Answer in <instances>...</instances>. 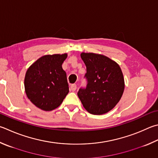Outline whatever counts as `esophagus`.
I'll return each mask as SVG.
<instances>
[{
  "mask_svg": "<svg viewBox=\"0 0 158 158\" xmlns=\"http://www.w3.org/2000/svg\"><path fill=\"white\" fill-rule=\"evenodd\" d=\"M76 89H77V85H76L75 84H72V85H70V90H71L72 91H73V92L75 91Z\"/></svg>",
  "mask_w": 158,
  "mask_h": 158,
  "instance_id": "34e87169",
  "label": "esophagus"
}]
</instances>
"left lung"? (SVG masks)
Segmentation results:
<instances>
[{"label": "left lung", "mask_w": 158, "mask_h": 158, "mask_svg": "<svg viewBox=\"0 0 158 158\" xmlns=\"http://www.w3.org/2000/svg\"><path fill=\"white\" fill-rule=\"evenodd\" d=\"M86 66L85 88L79 89L78 97L88 113L102 114L119 102L124 90V79L119 65L108 57L94 53L81 54Z\"/></svg>", "instance_id": "obj_1"}]
</instances>
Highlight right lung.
<instances>
[{
  "mask_svg": "<svg viewBox=\"0 0 158 158\" xmlns=\"http://www.w3.org/2000/svg\"><path fill=\"white\" fill-rule=\"evenodd\" d=\"M67 54L45 55L28 68L25 77L27 96L36 107L45 111L56 108L69 92L62 64Z\"/></svg>",
  "mask_w": 158,
  "mask_h": 158,
  "instance_id": "right-lung-1",
  "label": "right lung"
}]
</instances>
